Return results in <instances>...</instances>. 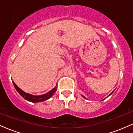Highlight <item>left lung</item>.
<instances>
[{
    "mask_svg": "<svg viewBox=\"0 0 133 133\" xmlns=\"http://www.w3.org/2000/svg\"><path fill=\"white\" fill-rule=\"evenodd\" d=\"M112 93H111V94H112ZM111 94H110V95H111ZM110 95H109V96H110Z\"/></svg>",
    "mask_w": 133,
    "mask_h": 133,
    "instance_id": "left-lung-1",
    "label": "left lung"
}]
</instances>
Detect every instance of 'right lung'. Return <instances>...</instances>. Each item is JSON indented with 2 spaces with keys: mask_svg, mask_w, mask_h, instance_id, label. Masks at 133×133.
Listing matches in <instances>:
<instances>
[{
  "mask_svg": "<svg viewBox=\"0 0 133 133\" xmlns=\"http://www.w3.org/2000/svg\"><path fill=\"white\" fill-rule=\"evenodd\" d=\"M13 84L14 85L15 88H16L17 92L21 94V96L24 97L25 99H26L27 101H29L32 102V103H38V102H42V101H44L47 100L48 99H49L50 97L52 96L53 94L56 92V89H57V87L54 88L53 89H52L51 91H49V92L46 93V94H43V95H41V96H34L32 95V94H28V93H26L21 90L20 88L18 87L17 85L13 81Z\"/></svg>",
  "mask_w": 133,
  "mask_h": 133,
  "instance_id": "add662e5",
  "label": "right lung"
}]
</instances>
